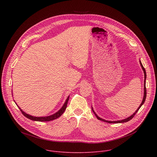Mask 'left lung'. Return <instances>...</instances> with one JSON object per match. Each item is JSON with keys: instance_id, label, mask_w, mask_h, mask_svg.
<instances>
[{"instance_id": "1", "label": "left lung", "mask_w": 157, "mask_h": 157, "mask_svg": "<svg viewBox=\"0 0 157 157\" xmlns=\"http://www.w3.org/2000/svg\"><path fill=\"white\" fill-rule=\"evenodd\" d=\"M140 66H141V67H142V70H143V71H144V78H145V79H144V98H143V100H142V103H141V104L140 105V106L138 107V109L136 110V111L135 112V113H134L132 116H130V117H127L126 119H122V120H120V121H106V120H104V119H102V118H101V117H99L96 114V113L94 112V109H93V107H92V110L93 111V113H94V114H95V116H96V117H97V119H98V120H100V121H104V122H108V123H114V124H116V123H124V122H128V121H130L133 117H134V116L136 115V114L137 113V112L139 111V110L140 109V108L141 107V106L144 104V103L145 102V99H146V96H147V90H146V86H145V84H146V78H147V74H146V71H145V68H144V66H143V65H142V63H141V61L140 60Z\"/></svg>"}]
</instances>
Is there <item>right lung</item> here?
Masks as SVG:
<instances>
[{
  "instance_id": "1",
  "label": "right lung",
  "mask_w": 157,
  "mask_h": 157,
  "mask_svg": "<svg viewBox=\"0 0 157 157\" xmlns=\"http://www.w3.org/2000/svg\"><path fill=\"white\" fill-rule=\"evenodd\" d=\"M13 96V95H12ZM69 98H70V96H68V97L67 98V99H66L63 105L61 107V108L58 110L57 111L56 113L52 114V115H50V116H44V117H35V116H31L30 114H27L26 113H25V112L24 110H22V109H21V108L17 104V103L15 102V104H17V105L18 107V108L20 109V110H21V113L23 114V115L26 117L27 118L32 120V121H39V122H47V121H53V120H55L58 117H59L64 112L65 109H66V107H67V104H68V100H69Z\"/></svg>"
}]
</instances>
